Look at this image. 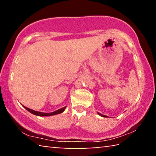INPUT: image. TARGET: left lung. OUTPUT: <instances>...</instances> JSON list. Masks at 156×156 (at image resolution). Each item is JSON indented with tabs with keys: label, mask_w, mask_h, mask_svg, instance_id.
I'll return each mask as SVG.
<instances>
[{
	"label": "left lung",
	"mask_w": 156,
	"mask_h": 156,
	"mask_svg": "<svg viewBox=\"0 0 156 156\" xmlns=\"http://www.w3.org/2000/svg\"><path fill=\"white\" fill-rule=\"evenodd\" d=\"M98 114L100 115H101V116H102V117H107L106 115H102V114H101V113H98Z\"/></svg>",
	"instance_id": "left-lung-1"
}]
</instances>
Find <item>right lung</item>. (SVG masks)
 I'll list each match as a JSON object with an SVG mask.
<instances>
[{
	"label": "right lung",
	"instance_id": "add662e5",
	"mask_svg": "<svg viewBox=\"0 0 156 156\" xmlns=\"http://www.w3.org/2000/svg\"><path fill=\"white\" fill-rule=\"evenodd\" d=\"M24 107L26 109H27L28 112H30V113H32L34 115H38V116H49V115H56V114H58V113H61L63 112H64L65 108L67 106H65L64 107L61 108V109H58L57 111H55L54 112H51V113H43V112H36V111H34L33 109H29V108L26 107L25 106Z\"/></svg>",
	"mask_w": 156,
	"mask_h": 156
}]
</instances>
